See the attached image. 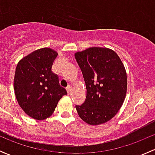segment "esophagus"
Segmentation results:
<instances>
[{
    "mask_svg": "<svg viewBox=\"0 0 155 155\" xmlns=\"http://www.w3.org/2000/svg\"><path fill=\"white\" fill-rule=\"evenodd\" d=\"M67 91H68V94L70 93V91H71V86L70 85H68V87H67Z\"/></svg>",
    "mask_w": 155,
    "mask_h": 155,
    "instance_id": "34e87169",
    "label": "esophagus"
}]
</instances>
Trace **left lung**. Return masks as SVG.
Segmentation results:
<instances>
[{
    "label": "left lung",
    "mask_w": 155,
    "mask_h": 155,
    "mask_svg": "<svg viewBox=\"0 0 155 155\" xmlns=\"http://www.w3.org/2000/svg\"><path fill=\"white\" fill-rule=\"evenodd\" d=\"M74 55L87 89L84 104L76 106L78 115L90 125L104 124L118 113L125 100L124 64L115 51L106 47H90Z\"/></svg>",
    "instance_id": "1"
}]
</instances>
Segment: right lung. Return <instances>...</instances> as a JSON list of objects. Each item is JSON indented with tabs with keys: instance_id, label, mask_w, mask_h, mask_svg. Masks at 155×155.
I'll return each instance as SVG.
<instances>
[{
	"instance_id": "right-lung-1",
	"label": "right lung",
	"mask_w": 155,
	"mask_h": 155,
	"mask_svg": "<svg viewBox=\"0 0 155 155\" xmlns=\"http://www.w3.org/2000/svg\"><path fill=\"white\" fill-rule=\"evenodd\" d=\"M58 53L42 48L25 56L15 69L13 86L18 105L31 118L44 120L51 116L64 95L51 66Z\"/></svg>"
}]
</instances>
